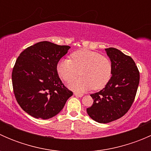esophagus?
Returning <instances> with one entry per match:
<instances>
[{"label":"esophagus","instance_id":"34e87169","mask_svg":"<svg viewBox=\"0 0 151 151\" xmlns=\"http://www.w3.org/2000/svg\"><path fill=\"white\" fill-rule=\"evenodd\" d=\"M74 96L77 97H83V93H74Z\"/></svg>","mask_w":151,"mask_h":151}]
</instances>
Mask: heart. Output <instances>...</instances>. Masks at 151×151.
Listing matches in <instances>:
<instances>
[{"label": "heart", "mask_w": 151, "mask_h": 151, "mask_svg": "<svg viewBox=\"0 0 151 151\" xmlns=\"http://www.w3.org/2000/svg\"><path fill=\"white\" fill-rule=\"evenodd\" d=\"M69 59H61L57 64L58 75L66 82L74 80L81 74L82 77L70 83L69 87L77 92L93 88L100 90L109 83L112 76V64L107 58L88 49L74 52Z\"/></svg>", "instance_id": "heart-1"}]
</instances>
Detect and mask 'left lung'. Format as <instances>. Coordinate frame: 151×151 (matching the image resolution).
<instances>
[{
	"label": "left lung",
	"instance_id": "1",
	"mask_svg": "<svg viewBox=\"0 0 151 151\" xmlns=\"http://www.w3.org/2000/svg\"><path fill=\"white\" fill-rule=\"evenodd\" d=\"M112 64V77L104 88L91 94L93 104L87 113L93 121L107 123L123 116L134 100L139 72L133 59L113 47L105 49Z\"/></svg>",
	"mask_w": 151,
	"mask_h": 151
}]
</instances>
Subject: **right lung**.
<instances>
[{
    "label": "right lung",
    "instance_id": "right-lung-1",
    "mask_svg": "<svg viewBox=\"0 0 151 151\" xmlns=\"http://www.w3.org/2000/svg\"><path fill=\"white\" fill-rule=\"evenodd\" d=\"M70 48L40 42L25 49L17 59L12 75L15 98L33 118L55 116L73 95L59 78L56 68Z\"/></svg>",
    "mask_w": 151,
    "mask_h": 151
}]
</instances>
